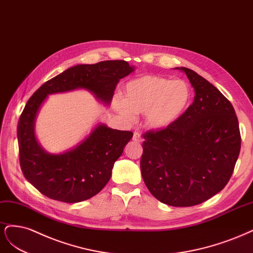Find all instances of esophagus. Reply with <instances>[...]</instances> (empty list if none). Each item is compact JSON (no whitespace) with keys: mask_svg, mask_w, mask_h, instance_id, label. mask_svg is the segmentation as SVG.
<instances>
[{"mask_svg":"<svg viewBox=\"0 0 253 253\" xmlns=\"http://www.w3.org/2000/svg\"><path fill=\"white\" fill-rule=\"evenodd\" d=\"M132 140L134 141V142H136V143H141L142 141H143V138H142V136H141V133L140 132H134L133 133V137H132Z\"/></svg>","mask_w":253,"mask_h":253,"instance_id":"34e87169","label":"esophagus"}]
</instances>
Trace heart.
Wrapping results in <instances>:
<instances>
[{
    "instance_id": "obj_1",
    "label": "heart",
    "mask_w": 253,
    "mask_h": 253,
    "mask_svg": "<svg viewBox=\"0 0 253 253\" xmlns=\"http://www.w3.org/2000/svg\"><path fill=\"white\" fill-rule=\"evenodd\" d=\"M191 87L184 80L159 76H143L125 86L124 101L116 100L115 107L128 119L134 113H145L152 129H164L180 119L191 100Z\"/></svg>"
}]
</instances>
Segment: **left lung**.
<instances>
[{
	"instance_id": "1",
	"label": "left lung",
	"mask_w": 253,
	"mask_h": 253,
	"mask_svg": "<svg viewBox=\"0 0 253 253\" xmlns=\"http://www.w3.org/2000/svg\"><path fill=\"white\" fill-rule=\"evenodd\" d=\"M186 73L194 101L171 126L143 136L141 171L148 190L174 207L199 205L229 182L241 150L238 117L231 103L197 72Z\"/></svg>"
}]
</instances>
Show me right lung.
<instances>
[{"instance_id":"add662e5","label":"right lung","mask_w":253,"mask_h":253,"mask_svg":"<svg viewBox=\"0 0 253 253\" xmlns=\"http://www.w3.org/2000/svg\"><path fill=\"white\" fill-rule=\"evenodd\" d=\"M133 70L122 60L77 65L47 81L32 94L18 123L19 156L24 176L41 193L65 203L94 197L110 180L113 165L133 135L99 124L76 147L59 154L48 153L35 133L38 112L47 96L86 89L109 105L120 80Z\"/></svg>"}]
</instances>
